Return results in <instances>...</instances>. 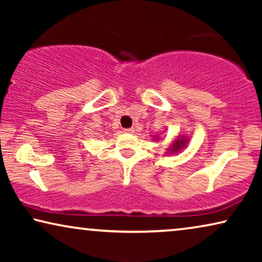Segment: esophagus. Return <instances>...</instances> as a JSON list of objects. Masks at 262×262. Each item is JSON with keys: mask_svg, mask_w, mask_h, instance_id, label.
<instances>
[{"mask_svg": "<svg viewBox=\"0 0 262 262\" xmlns=\"http://www.w3.org/2000/svg\"><path fill=\"white\" fill-rule=\"evenodd\" d=\"M135 131L134 127H128V128H124V132L125 134H132V132Z\"/></svg>", "mask_w": 262, "mask_h": 262, "instance_id": "34e87169", "label": "esophagus"}]
</instances>
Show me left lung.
I'll return each mask as SVG.
<instances>
[{"mask_svg": "<svg viewBox=\"0 0 262 262\" xmlns=\"http://www.w3.org/2000/svg\"><path fill=\"white\" fill-rule=\"evenodd\" d=\"M180 144H181V143H180V142H178V143H177V144H175V146H174V149H175V150H178L179 148H180Z\"/></svg>", "mask_w": 262, "mask_h": 262, "instance_id": "1", "label": "left lung"}]
</instances>
